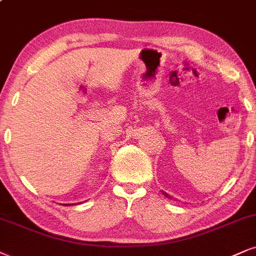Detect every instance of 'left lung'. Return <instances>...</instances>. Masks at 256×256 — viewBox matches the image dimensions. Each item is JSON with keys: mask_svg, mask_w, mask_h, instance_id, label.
Instances as JSON below:
<instances>
[{"mask_svg": "<svg viewBox=\"0 0 256 256\" xmlns=\"http://www.w3.org/2000/svg\"><path fill=\"white\" fill-rule=\"evenodd\" d=\"M162 194L164 196H165V197H167V198H171V200H172V197H171V196H170L168 194H166V192L165 191H162Z\"/></svg>", "mask_w": 256, "mask_h": 256, "instance_id": "1", "label": "left lung"}]
</instances>
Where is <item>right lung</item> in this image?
<instances>
[{"instance_id": "1", "label": "right lung", "mask_w": 256, "mask_h": 256, "mask_svg": "<svg viewBox=\"0 0 256 256\" xmlns=\"http://www.w3.org/2000/svg\"><path fill=\"white\" fill-rule=\"evenodd\" d=\"M64 205H74V204H64Z\"/></svg>"}]
</instances>
